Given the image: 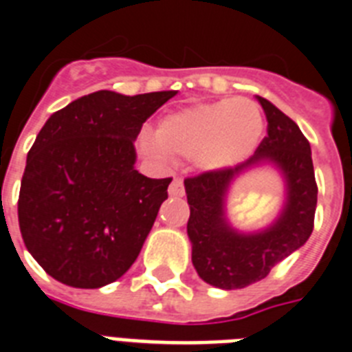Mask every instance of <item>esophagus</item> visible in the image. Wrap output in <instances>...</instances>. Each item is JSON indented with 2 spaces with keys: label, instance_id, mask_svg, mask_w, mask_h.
I'll use <instances>...</instances> for the list:
<instances>
[{
  "label": "esophagus",
  "instance_id": "34e87169",
  "mask_svg": "<svg viewBox=\"0 0 352 352\" xmlns=\"http://www.w3.org/2000/svg\"><path fill=\"white\" fill-rule=\"evenodd\" d=\"M168 193H170V197H184V180L180 179V177H173L172 184L168 188Z\"/></svg>",
  "mask_w": 352,
  "mask_h": 352
}]
</instances>
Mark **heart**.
I'll use <instances>...</instances> for the list:
<instances>
[{
  "instance_id": "obj_1",
  "label": "heart",
  "mask_w": 352,
  "mask_h": 352,
  "mask_svg": "<svg viewBox=\"0 0 352 352\" xmlns=\"http://www.w3.org/2000/svg\"><path fill=\"white\" fill-rule=\"evenodd\" d=\"M261 106L250 99H221L179 109L159 122L157 134L145 131L142 143L159 157L170 152L195 157L204 170L241 163L264 134Z\"/></svg>"
}]
</instances>
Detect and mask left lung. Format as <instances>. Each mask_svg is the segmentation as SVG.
<instances>
[{"mask_svg": "<svg viewBox=\"0 0 352 352\" xmlns=\"http://www.w3.org/2000/svg\"><path fill=\"white\" fill-rule=\"evenodd\" d=\"M256 99L267 118V136L255 154L237 166L184 179L191 210V261L204 282L227 290L243 289L267 276L274 265L307 243L316 218L317 182L310 143L285 113L264 97ZM264 162L278 166L286 177V207L265 231L241 234L224 218V195L235 176Z\"/></svg>", "mask_w": 352, "mask_h": 352, "instance_id": "left-lung-1", "label": "left lung"}]
</instances>
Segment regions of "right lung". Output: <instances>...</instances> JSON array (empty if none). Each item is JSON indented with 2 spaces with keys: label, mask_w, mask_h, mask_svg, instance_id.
I'll return each instance as SVG.
<instances>
[{
  "label": "right lung",
  "mask_w": 352,
  "mask_h": 352,
  "mask_svg": "<svg viewBox=\"0 0 352 352\" xmlns=\"http://www.w3.org/2000/svg\"><path fill=\"white\" fill-rule=\"evenodd\" d=\"M175 94L94 91L53 113L36 134L17 214L26 248L49 276L99 289L138 258L172 179L134 170V140Z\"/></svg>",
  "instance_id": "right-lung-1"
}]
</instances>
